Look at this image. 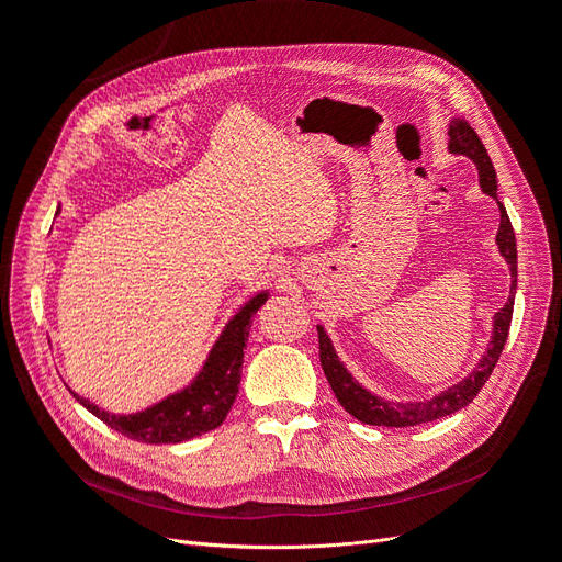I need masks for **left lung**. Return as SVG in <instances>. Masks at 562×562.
I'll return each instance as SVG.
<instances>
[{
  "mask_svg": "<svg viewBox=\"0 0 562 562\" xmlns=\"http://www.w3.org/2000/svg\"><path fill=\"white\" fill-rule=\"evenodd\" d=\"M450 143L448 149L450 155H462L467 159H471L479 168V184L481 190L497 201L499 206V229H497V248L499 255L504 258V262L508 265V271H512V295H508L504 307L492 316V335L487 349L483 351L481 361L473 366V370L464 380H459L457 384L448 386L440 394L424 398V401H386L378 394L368 391L359 380H356L351 372L347 370V366L339 361V356L333 347V339L328 337L326 328L316 326L318 330V349H321V366L323 372L335 391L337 401L342 403L345 411L349 415H353L363 424H372V427H417V424L424 422H436L440 417H448L457 411L467 407L479 391L483 389V384L487 382V378L495 370L499 353L506 345L508 337V326H512V316H514V297H516V285H518V250H516V234L512 227V220H508V213L504 209V203L497 199V173L495 166H492L487 149L481 143L479 135L469 126V122L464 119H454L450 124Z\"/></svg>",
  "mask_w": 562,
  "mask_h": 562,
  "instance_id": "8db88e82",
  "label": "left lung"
}]
</instances>
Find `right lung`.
<instances>
[{"instance_id":"right-lung-1","label":"right lung","mask_w":562,"mask_h":562,"mask_svg":"<svg viewBox=\"0 0 562 562\" xmlns=\"http://www.w3.org/2000/svg\"><path fill=\"white\" fill-rule=\"evenodd\" d=\"M58 213L60 209L56 211V215ZM267 297L269 291H260L248 297L241 304V310L225 323L223 333L215 339V345L211 347L196 378L180 391H176V394H168L159 403L145 407V411L114 415L108 413L105 407H98L89 398L75 394L70 389L72 396L100 422H105L108 427L133 440H140V443H182V440L217 429L225 422L229 407L234 405L236 394H239L244 347L248 342L250 323L255 312L267 302Z\"/></svg>"}]
</instances>
